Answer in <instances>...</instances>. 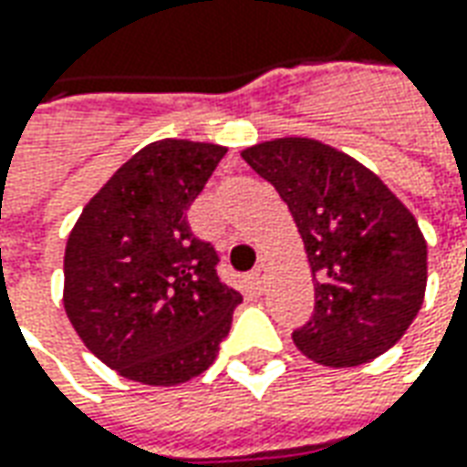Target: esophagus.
Here are the masks:
<instances>
[{"mask_svg":"<svg viewBox=\"0 0 467 467\" xmlns=\"http://www.w3.org/2000/svg\"><path fill=\"white\" fill-rule=\"evenodd\" d=\"M250 283H253V288L255 290H263V285H265V267L257 265L253 273H250Z\"/></svg>","mask_w":467,"mask_h":467,"instance_id":"esophagus-1","label":"esophagus"}]
</instances>
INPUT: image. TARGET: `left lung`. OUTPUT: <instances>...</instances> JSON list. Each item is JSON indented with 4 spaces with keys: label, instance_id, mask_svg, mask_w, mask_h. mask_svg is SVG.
I'll list each match as a JSON object with an SVG mask.
<instances>
[{
    "label": "left lung",
    "instance_id": "8db88e82",
    "mask_svg": "<svg viewBox=\"0 0 467 467\" xmlns=\"http://www.w3.org/2000/svg\"><path fill=\"white\" fill-rule=\"evenodd\" d=\"M243 159L288 204L308 253L316 306L293 344L324 367H358L392 348L427 285L412 212L357 159L313 139H275Z\"/></svg>",
    "mask_w": 467,
    "mask_h": 467
}]
</instances>
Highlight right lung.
Returning <instances> with one entry per match:
<instances>
[{"label":"right lung","instance_id":"add662e5","mask_svg":"<svg viewBox=\"0 0 467 467\" xmlns=\"http://www.w3.org/2000/svg\"><path fill=\"white\" fill-rule=\"evenodd\" d=\"M224 154L217 143H149L88 202L67 237L65 313L126 379H194L230 334L243 296L220 280L217 250L187 223Z\"/></svg>","mask_w":467,"mask_h":467}]
</instances>
